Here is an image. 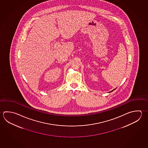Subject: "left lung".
<instances>
[{"label": "left lung", "instance_id": "1", "mask_svg": "<svg viewBox=\"0 0 148 148\" xmlns=\"http://www.w3.org/2000/svg\"><path fill=\"white\" fill-rule=\"evenodd\" d=\"M116 89H114V90H112V91H111L110 92H112V91H114V90H115Z\"/></svg>", "mask_w": 148, "mask_h": 148}]
</instances>
